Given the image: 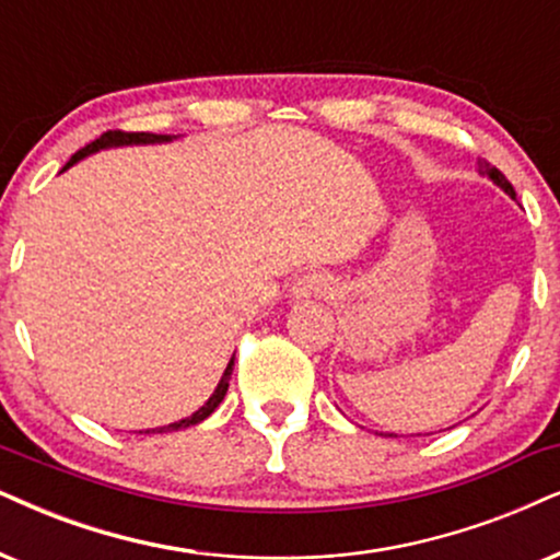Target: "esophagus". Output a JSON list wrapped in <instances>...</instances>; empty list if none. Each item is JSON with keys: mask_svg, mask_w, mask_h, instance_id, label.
I'll use <instances>...</instances> for the list:
<instances>
[{"mask_svg": "<svg viewBox=\"0 0 560 560\" xmlns=\"http://www.w3.org/2000/svg\"><path fill=\"white\" fill-rule=\"evenodd\" d=\"M328 279H325L323 273H304L300 276V279L294 281L292 287V296H296V300H310V296H323L328 294Z\"/></svg>", "mask_w": 560, "mask_h": 560, "instance_id": "obj_1", "label": "esophagus"}]
</instances>
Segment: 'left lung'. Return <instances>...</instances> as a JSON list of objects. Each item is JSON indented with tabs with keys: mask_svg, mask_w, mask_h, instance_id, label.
Returning <instances> with one entry per match:
<instances>
[{
	"mask_svg": "<svg viewBox=\"0 0 560 560\" xmlns=\"http://www.w3.org/2000/svg\"><path fill=\"white\" fill-rule=\"evenodd\" d=\"M480 173H486L488 178H491L493 183H497V186L504 188L509 196H514V188H512V183H509V180L504 178V173H501L499 167H493L491 162H488V160H480Z\"/></svg>",
	"mask_w": 560,
	"mask_h": 560,
	"instance_id": "obj_1",
	"label": "left lung"
}]
</instances>
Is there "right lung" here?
Here are the masks:
<instances>
[{
  "label": "right lung",
  "mask_w": 560,
  "mask_h": 560,
  "mask_svg": "<svg viewBox=\"0 0 560 560\" xmlns=\"http://www.w3.org/2000/svg\"><path fill=\"white\" fill-rule=\"evenodd\" d=\"M167 139H170V137H158V133H147V131H121V129H110V131L101 133V137H97L95 141H90V144H84L82 150L77 152L74 158L67 162V165H63V170H67L69 165H74L77 160L84 158V154H90V152H95V150H103V147H110V144H144V141H167ZM232 364H235V359H232V362L228 364V370H224V374H222V380H219L214 395H211V398H209L207 402H203V406L198 408L194 416H188V419H183V421H178V423H170V427H160V429L144 431V434H165V431L188 429V427H194V423L203 421V419H207V416L214 413V408L219 406V402L224 400V395H228L230 377H232Z\"/></svg>",
  "instance_id": "add662e5"
}]
</instances>
